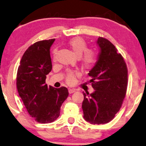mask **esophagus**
I'll use <instances>...</instances> for the list:
<instances>
[{
    "mask_svg": "<svg viewBox=\"0 0 146 146\" xmlns=\"http://www.w3.org/2000/svg\"><path fill=\"white\" fill-rule=\"evenodd\" d=\"M76 91V90L74 89V88H69L68 89V92L70 94L73 93V92H75Z\"/></svg>",
    "mask_w": 146,
    "mask_h": 146,
    "instance_id": "1",
    "label": "esophagus"
}]
</instances>
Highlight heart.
I'll return each mask as SVG.
<instances>
[{"label": "heart", "instance_id": "1", "mask_svg": "<svg viewBox=\"0 0 146 146\" xmlns=\"http://www.w3.org/2000/svg\"><path fill=\"white\" fill-rule=\"evenodd\" d=\"M68 44L75 56L78 58H80L81 64L84 68L90 69L95 65L97 62V55L94 51L88 50V46L84 39L80 37H74L70 39ZM56 50L53 52L54 60H56ZM76 76L77 73L69 71L66 77V80L68 84H74Z\"/></svg>", "mask_w": 146, "mask_h": 146}]
</instances>
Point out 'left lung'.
<instances>
[{"mask_svg":"<svg viewBox=\"0 0 146 146\" xmlns=\"http://www.w3.org/2000/svg\"><path fill=\"white\" fill-rule=\"evenodd\" d=\"M98 61L88 75L94 91L83 92L84 119L90 123L111 121L120 110L127 87V68L121 54L108 39L99 37Z\"/></svg>","mask_w":146,"mask_h":146,"instance_id":"obj_1","label":"left lung"}]
</instances>
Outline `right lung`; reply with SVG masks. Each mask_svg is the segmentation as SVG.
<instances>
[{"label":"right lung","instance_id":"obj_1","mask_svg":"<svg viewBox=\"0 0 146 146\" xmlns=\"http://www.w3.org/2000/svg\"><path fill=\"white\" fill-rule=\"evenodd\" d=\"M55 39L37 41L24 53L17 74V88L23 104L37 122L50 123L60 116L68 96L67 88L48 86L46 75L52 69L50 47Z\"/></svg>","mask_w":146,"mask_h":146}]
</instances>
